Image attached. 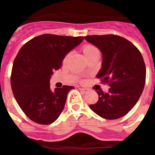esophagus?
I'll use <instances>...</instances> for the list:
<instances>
[{"mask_svg":"<svg viewBox=\"0 0 155 155\" xmlns=\"http://www.w3.org/2000/svg\"><path fill=\"white\" fill-rule=\"evenodd\" d=\"M79 90H80V91H83V92H87V88H85V87H79Z\"/></svg>","mask_w":155,"mask_h":155,"instance_id":"obj_1","label":"esophagus"}]
</instances>
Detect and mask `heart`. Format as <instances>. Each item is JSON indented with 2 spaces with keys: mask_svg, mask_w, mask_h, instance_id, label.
Listing matches in <instances>:
<instances>
[{
  "mask_svg": "<svg viewBox=\"0 0 155 155\" xmlns=\"http://www.w3.org/2000/svg\"><path fill=\"white\" fill-rule=\"evenodd\" d=\"M82 51H83V53H84V55L85 56V57L91 55L92 53L98 52L96 48L94 47V46H92V45H85V46H83V48H82ZM67 58H68V56L65 57L64 61H66Z\"/></svg>",
  "mask_w": 155,
  "mask_h": 155,
  "instance_id": "obj_1",
  "label": "heart"
}]
</instances>
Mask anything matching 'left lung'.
<instances>
[{
	"mask_svg": "<svg viewBox=\"0 0 155 155\" xmlns=\"http://www.w3.org/2000/svg\"><path fill=\"white\" fill-rule=\"evenodd\" d=\"M84 39L102 53V68L96 77L110 86L107 93L97 91L98 101L90 109L105 120L121 118L136 105L144 87L146 68L141 53L119 35H87Z\"/></svg>",
	"mask_w": 155,
	"mask_h": 155,
	"instance_id": "8db88e82",
	"label": "left lung"
}]
</instances>
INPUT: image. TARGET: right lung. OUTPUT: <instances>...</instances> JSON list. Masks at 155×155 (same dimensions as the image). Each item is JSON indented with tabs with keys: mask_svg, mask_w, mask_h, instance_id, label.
<instances>
[{
	"mask_svg": "<svg viewBox=\"0 0 155 155\" xmlns=\"http://www.w3.org/2000/svg\"><path fill=\"white\" fill-rule=\"evenodd\" d=\"M84 37L44 34L26 42L13 64L11 84L18 104L28 118L36 124L48 125L57 120L73 86L50 89L53 71H57L70 51Z\"/></svg>",
	"mask_w": 155,
	"mask_h": 155,
	"instance_id": "1",
	"label": "right lung"
}]
</instances>
